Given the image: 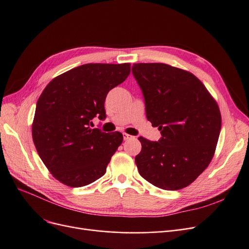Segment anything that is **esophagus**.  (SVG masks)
Returning a JSON list of instances; mask_svg holds the SVG:
<instances>
[{
  "instance_id": "esophagus-1",
  "label": "esophagus",
  "mask_w": 249,
  "mask_h": 249,
  "mask_svg": "<svg viewBox=\"0 0 249 249\" xmlns=\"http://www.w3.org/2000/svg\"><path fill=\"white\" fill-rule=\"evenodd\" d=\"M123 136H124V140H129V139H132V138H133V136H131V135L126 134V133H124Z\"/></svg>"
}]
</instances>
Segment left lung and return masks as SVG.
<instances>
[{
    "instance_id": "1",
    "label": "left lung",
    "mask_w": 249,
    "mask_h": 249,
    "mask_svg": "<svg viewBox=\"0 0 249 249\" xmlns=\"http://www.w3.org/2000/svg\"><path fill=\"white\" fill-rule=\"evenodd\" d=\"M132 72L142 90L146 118L162 137H139L135 158L140 176L164 190L194 182L214 156L221 114L202 83L189 71L164 63H135Z\"/></svg>"
}]
</instances>
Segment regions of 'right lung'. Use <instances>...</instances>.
<instances>
[{"instance_id": "right-lung-1", "label": "right lung", "mask_w": 249, "mask_h": 249, "mask_svg": "<svg viewBox=\"0 0 249 249\" xmlns=\"http://www.w3.org/2000/svg\"><path fill=\"white\" fill-rule=\"evenodd\" d=\"M130 63H88L53 79L36 104L32 137L53 177L70 187L93 183L106 173L123 134L91 129L106 118L105 100L127 78Z\"/></svg>"}]
</instances>
